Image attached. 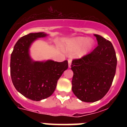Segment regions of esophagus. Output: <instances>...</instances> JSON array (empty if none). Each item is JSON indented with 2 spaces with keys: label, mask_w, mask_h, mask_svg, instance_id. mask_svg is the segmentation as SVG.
I'll use <instances>...</instances> for the list:
<instances>
[{
  "label": "esophagus",
  "mask_w": 127,
  "mask_h": 127,
  "mask_svg": "<svg viewBox=\"0 0 127 127\" xmlns=\"http://www.w3.org/2000/svg\"><path fill=\"white\" fill-rule=\"evenodd\" d=\"M68 67L70 68V66H71L72 60L71 59H68Z\"/></svg>",
  "instance_id": "1"
}]
</instances>
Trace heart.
<instances>
[{
  "label": "heart",
  "instance_id": "obj_1",
  "mask_svg": "<svg viewBox=\"0 0 127 127\" xmlns=\"http://www.w3.org/2000/svg\"><path fill=\"white\" fill-rule=\"evenodd\" d=\"M95 45L94 39L85 37H77L66 41L64 46L65 50L70 53H76L77 57H83L92 51Z\"/></svg>",
  "mask_w": 127,
  "mask_h": 127
}]
</instances>
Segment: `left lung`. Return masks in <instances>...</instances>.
Masks as SVG:
<instances>
[{
    "label": "left lung",
    "instance_id": "left-lung-1",
    "mask_svg": "<svg viewBox=\"0 0 127 127\" xmlns=\"http://www.w3.org/2000/svg\"><path fill=\"white\" fill-rule=\"evenodd\" d=\"M98 45L91 53L72 61V90L80 100L95 102L105 95L112 84L117 67L112 43L94 34Z\"/></svg>",
    "mask_w": 127,
    "mask_h": 127
}]
</instances>
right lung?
Segmentation results:
<instances>
[{
  "label": "right lung",
  "instance_id": "right-lung-1",
  "mask_svg": "<svg viewBox=\"0 0 127 127\" xmlns=\"http://www.w3.org/2000/svg\"><path fill=\"white\" fill-rule=\"evenodd\" d=\"M47 35L45 33L38 32L22 37L15 44L11 54L10 75L13 84L18 92L33 101L51 96L58 80L68 66L67 61H35L31 58L32 44L38 38Z\"/></svg>",
  "mask_w": 127,
  "mask_h": 127
}]
</instances>
